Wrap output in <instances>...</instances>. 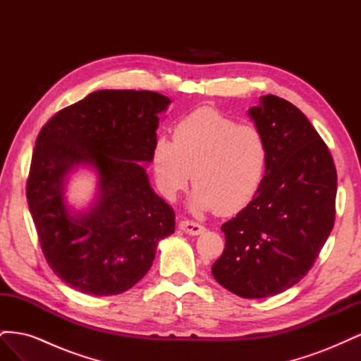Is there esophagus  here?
Returning a JSON list of instances; mask_svg holds the SVG:
<instances>
[{
  "label": "esophagus",
  "mask_w": 361,
  "mask_h": 361,
  "mask_svg": "<svg viewBox=\"0 0 361 361\" xmlns=\"http://www.w3.org/2000/svg\"><path fill=\"white\" fill-rule=\"evenodd\" d=\"M179 228L182 232H185L187 235H191V236L202 235L206 231V228L202 224L195 223V221H180Z\"/></svg>",
  "instance_id": "1"
}]
</instances>
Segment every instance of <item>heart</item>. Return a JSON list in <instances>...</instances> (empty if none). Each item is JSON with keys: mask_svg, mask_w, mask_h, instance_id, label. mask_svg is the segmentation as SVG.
<instances>
[{"mask_svg": "<svg viewBox=\"0 0 361 361\" xmlns=\"http://www.w3.org/2000/svg\"><path fill=\"white\" fill-rule=\"evenodd\" d=\"M152 164L158 188L174 199L190 180L191 207L220 215L241 211L264 182L268 146L253 125H238L211 108H200L176 125L173 141H155Z\"/></svg>", "mask_w": 361, "mask_h": 361, "instance_id": "1", "label": "heart"}]
</instances>
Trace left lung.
<instances>
[{
    "label": "left lung",
    "mask_w": 361,
    "mask_h": 361,
    "mask_svg": "<svg viewBox=\"0 0 361 361\" xmlns=\"http://www.w3.org/2000/svg\"><path fill=\"white\" fill-rule=\"evenodd\" d=\"M248 117L265 137L268 164L256 197L221 226L212 265L223 288L267 298L307 274L334 226L337 174L329 147L297 106L262 96Z\"/></svg>",
    "instance_id": "8db88e82"
}]
</instances>
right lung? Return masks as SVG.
Masks as SVG:
<instances>
[{
	"label": "right lung",
	"instance_id": "add662e5",
	"mask_svg": "<svg viewBox=\"0 0 361 361\" xmlns=\"http://www.w3.org/2000/svg\"><path fill=\"white\" fill-rule=\"evenodd\" d=\"M167 96L147 90H99L59 111L42 128L32 154L27 200L52 271L76 290L122 293L146 276L174 212L150 187L159 114ZM78 168L97 176L85 210L66 199Z\"/></svg>",
	"mask_w": 361,
	"mask_h": 361
}]
</instances>
